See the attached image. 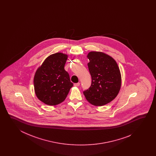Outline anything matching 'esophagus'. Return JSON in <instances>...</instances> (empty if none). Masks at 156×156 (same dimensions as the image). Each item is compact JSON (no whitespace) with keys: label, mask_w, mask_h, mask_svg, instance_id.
<instances>
[{"label":"esophagus","mask_w":156,"mask_h":156,"mask_svg":"<svg viewBox=\"0 0 156 156\" xmlns=\"http://www.w3.org/2000/svg\"><path fill=\"white\" fill-rule=\"evenodd\" d=\"M80 83H74V86H80Z\"/></svg>","instance_id":"1"}]
</instances>
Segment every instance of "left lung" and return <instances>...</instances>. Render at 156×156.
<instances>
[{
	"label": "left lung",
	"mask_w": 156,
	"mask_h": 156,
	"mask_svg": "<svg viewBox=\"0 0 156 156\" xmlns=\"http://www.w3.org/2000/svg\"><path fill=\"white\" fill-rule=\"evenodd\" d=\"M87 57L92 81L89 89L83 93L93 105H106L119 92L122 83L119 68L113 57L101 52H90Z\"/></svg>",
	"instance_id": "obj_1"
}]
</instances>
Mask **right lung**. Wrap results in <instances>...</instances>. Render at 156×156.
Segmentation results:
<instances>
[{"label": "right lung", "instance_id": "1", "mask_svg": "<svg viewBox=\"0 0 156 156\" xmlns=\"http://www.w3.org/2000/svg\"><path fill=\"white\" fill-rule=\"evenodd\" d=\"M67 55L54 53L47 57L35 73L34 91L38 99L48 105H56L65 100L73 83L64 67Z\"/></svg>", "mask_w": 156, "mask_h": 156}]
</instances>
